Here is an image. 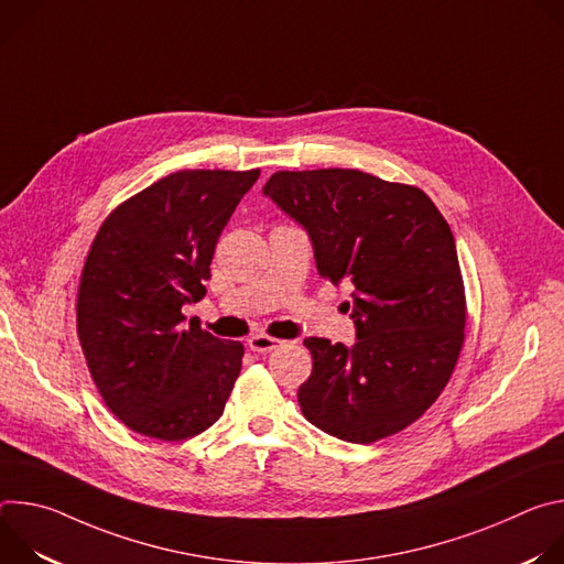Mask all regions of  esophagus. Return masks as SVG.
<instances>
[{"label":"esophagus","mask_w":564,"mask_h":564,"mask_svg":"<svg viewBox=\"0 0 564 564\" xmlns=\"http://www.w3.org/2000/svg\"><path fill=\"white\" fill-rule=\"evenodd\" d=\"M248 346H250V350H254V352H272V350H276V348L281 346V341H279V339H272V337H268V335H254L252 339H248Z\"/></svg>","instance_id":"esophagus-1"}]
</instances>
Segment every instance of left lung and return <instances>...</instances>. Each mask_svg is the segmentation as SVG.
<instances>
[{"label": "left lung", "mask_w": 564, "mask_h": 564, "mask_svg": "<svg viewBox=\"0 0 564 564\" xmlns=\"http://www.w3.org/2000/svg\"><path fill=\"white\" fill-rule=\"evenodd\" d=\"M263 196L305 229L321 279L355 285V344L303 341L312 372L296 392L301 413L352 444L404 431L440 397L464 344L448 223L422 189L359 170L276 172Z\"/></svg>", "instance_id": "1"}]
</instances>
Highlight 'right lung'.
<instances>
[{
  "label": "right lung",
  "mask_w": 564,
  "mask_h": 564,
  "mask_svg": "<svg viewBox=\"0 0 564 564\" xmlns=\"http://www.w3.org/2000/svg\"><path fill=\"white\" fill-rule=\"evenodd\" d=\"M261 172L185 170L122 203L100 227L77 292V335L109 411L178 442L225 409L243 346L185 326L207 294L218 236Z\"/></svg>",
  "instance_id": "obj_1"
}]
</instances>
